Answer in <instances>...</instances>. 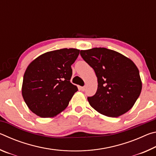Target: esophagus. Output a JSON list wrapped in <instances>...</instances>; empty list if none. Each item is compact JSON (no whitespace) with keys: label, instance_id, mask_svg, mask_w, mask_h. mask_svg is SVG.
<instances>
[{"label":"esophagus","instance_id":"esophagus-1","mask_svg":"<svg viewBox=\"0 0 156 156\" xmlns=\"http://www.w3.org/2000/svg\"><path fill=\"white\" fill-rule=\"evenodd\" d=\"M79 89H80L81 91H84V90H85V87H79Z\"/></svg>","mask_w":156,"mask_h":156}]
</instances>
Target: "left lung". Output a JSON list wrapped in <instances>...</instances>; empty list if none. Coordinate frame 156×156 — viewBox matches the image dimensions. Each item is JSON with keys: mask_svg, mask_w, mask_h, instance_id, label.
Returning <instances> with one entry per match:
<instances>
[{"mask_svg": "<svg viewBox=\"0 0 156 156\" xmlns=\"http://www.w3.org/2000/svg\"><path fill=\"white\" fill-rule=\"evenodd\" d=\"M80 56L94 69L98 89L87 97L91 106L108 117H118L130 110L142 90L138 69L120 53L104 47L81 50Z\"/></svg>", "mask_w": 156, "mask_h": 156, "instance_id": "obj_1", "label": "left lung"}]
</instances>
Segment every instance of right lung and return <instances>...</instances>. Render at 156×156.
Listing matches in <instances>:
<instances>
[{"label":"right lung","mask_w":156,"mask_h":156,"mask_svg":"<svg viewBox=\"0 0 156 156\" xmlns=\"http://www.w3.org/2000/svg\"><path fill=\"white\" fill-rule=\"evenodd\" d=\"M79 52L73 48L49 51L28 66L23 76L22 94L33 113L42 118L54 117L68 106L78 91L70 80L71 66Z\"/></svg>","instance_id":"obj_1"}]
</instances>
